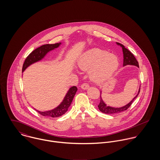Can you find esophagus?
<instances>
[{
  "label": "esophagus",
  "mask_w": 160,
  "mask_h": 160,
  "mask_svg": "<svg viewBox=\"0 0 160 160\" xmlns=\"http://www.w3.org/2000/svg\"><path fill=\"white\" fill-rule=\"evenodd\" d=\"M81 89H84V90H87L89 88V85L86 84V83H84V84H82L81 86Z\"/></svg>",
  "instance_id": "1"
}]
</instances>
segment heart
Segmentation results:
<instances>
[{
  "instance_id": "obj_1",
  "label": "heart",
  "mask_w": 160,
  "mask_h": 160,
  "mask_svg": "<svg viewBox=\"0 0 160 160\" xmlns=\"http://www.w3.org/2000/svg\"><path fill=\"white\" fill-rule=\"evenodd\" d=\"M77 65L82 71H89L92 81L100 82L114 73L119 67V61L114 54L94 48L83 53L78 58Z\"/></svg>"
}]
</instances>
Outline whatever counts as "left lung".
<instances>
[{
    "instance_id": "8db88e82",
    "label": "left lung",
    "mask_w": 160,
    "mask_h": 160,
    "mask_svg": "<svg viewBox=\"0 0 160 160\" xmlns=\"http://www.w3.org/2000/svg\"><path fill=\"white\" fill-rule=\"evenodd\" d=\"M116 43L118 46H120L122 50L123 67H125L126 65H133V66H136L138 68H139L138 63L136 58H135V57L134 56V55L128 49L125 48V47L122 44L118 43V42H116ZM140 89V86L138 89V91L136 96H135L134 98H133V99L129 103H128L127 105H126L123 107H119V108L118 107L115 108V107H112L110 106H107V104L104 102V101L103 100V99L102 98V90H101V91H100V102L98 105V108L100 112H102V113H103L105 114H114V113H118L124 112V111L126 110L131 105V104L133 102V101L134 100V99L137 98L138 95L139 94Z\"/></svg>"
}]
</instances>
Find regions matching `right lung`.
I'll return each mask as SVG.
<instances>
[{"mask_svg":"<svg viewBox=\"0 0 160 160\" xmlns=\"http://www.w3.org/2000/svg\"><path fill=\"white\" fill-rule=\"evenodd\" d=\"M61 44V42L56 43L54 44H45L35 49L26 58L23 64L22 72H24L25 69L29 67L30 65L42 60L49 52L59 47ZM77 91L78 89L76 86H72L70 88L67 92L62 102L57 107L52 110L46 112H41L37 110L35 108L34 109L39 114L44 116H50L52 118H57L61 116L68 111V108L71 104V102Z\"/></svg>","mask_w":160,"mask_h":160,"instance_id":"1","label":"right lung"}]
</instances>
